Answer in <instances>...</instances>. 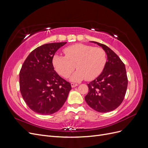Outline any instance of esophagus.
Segmentation results:
<instances>
[{
  "instance_id": "esophagus-1",
  "label": "esophagus",
  "mask_w": 148,
  "mask_h": 148,
  "mask_svg": "<svg viewBox=\"0 0 148 148\" xmlns=\"http://www.w3.org/2000/svg\"><path fill=\"white\" fill-rule=\"evenodd\" d=\"M71 87L72 88H75V87H76V86H78V84H76V83H71Z\"/></svg>"
}]
</instances>
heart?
<instances>
[{
	"label": "heart",
	"mask_w": 148,
	"mask_h": 148,
	"mask_svg": "<svg viewBox=\"0 0 148 148\" xmlns=\"http://www.w3.org/2000/svg\"><path fill=\"white\" fill-rule=\"evenodd\" d=\"M64 52L65 57L58 54L53 57L52 64L56 72L64 78L69 77L76 66L78 70L70 77L72 82L95 79L106 63V52L100 47L79 43L66 47Z\"/></svg>",
	"instance_id": "heart-1"
}]
</instances>
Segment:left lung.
<instances>
[{
    "label": "left lung",
    "instance_id": "left-lung-1",
    "mask_svg": "<svg viewBox=\"0 0 148 148\" xmlns=\"http://www.w3.org/2000/svg\"><path fill=\"white\" fill-rule=\"evenodd\" d=\"M102 47L107 60L102 72L88 84L89 92L84 99L92 109L99 112H109L121 104L126 94L128 78L125 64L111 49L95 41H90Z\"/></svg>",
    "mask_w": 148,
    "mask_h": 148
}]
</instances>
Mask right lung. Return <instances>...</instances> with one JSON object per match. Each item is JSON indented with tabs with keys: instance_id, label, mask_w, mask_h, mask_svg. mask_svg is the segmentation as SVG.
Segmentation results:
<instances>
[{
	"instance_id": "right-lung-1",
	"label": "right lung",
	"mask_w": 148,
	"mask_h": 148,
	"mask_svg": "<svg viewBox=\"0 0 148 148\" xmlns=\"http://www.w3.org/2000/svg\"><path fill=\"white\" fill-rule=\"evenodd\" d=\"M66 42L46 44L31 52L20 71V89L26 104L41 115L56 112L63 106L71 87L54 70L52 59Z\"/></svg>"
}]
</instances>
